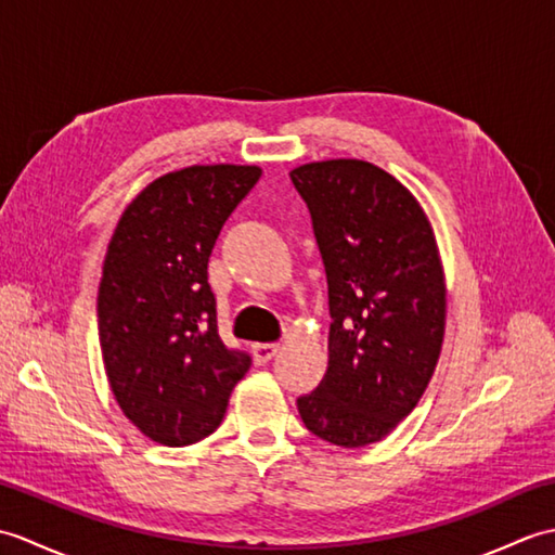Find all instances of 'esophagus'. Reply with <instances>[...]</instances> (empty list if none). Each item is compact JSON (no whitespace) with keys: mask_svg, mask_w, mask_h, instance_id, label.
Listing matches in <instances>:
<instances>
[{"mask_svg":"<svg viewBox=\"0 0 555 555\" xmlns=\"http://www.w3.org/2000/svg\"><path fill=\"white\" fill-rule=\"evenodd\" d=\"M279 352V344H255L253 346V358L257 364H264Z\"/></svg>","mask_w":555,"mask_h":555,"instance_id":"esophagus-1","label":"esophagus"}]
</instances>
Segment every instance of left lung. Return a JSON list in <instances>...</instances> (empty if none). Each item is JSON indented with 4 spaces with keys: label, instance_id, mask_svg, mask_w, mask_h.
Masks as SVG:
<instances>
[{
    "label": "left lung",
    "instance_id": "8db88e82",
    "mask_svg": "<svg viewBox=\"0 0 555 555\" xmlns=\"http://www.w3.org/2000/svg\"><path fill=\"white\" fill-rule=\"evenodd\" d=\"M312 217L328 284V367L298 412L314 436L360 448L396 429L441 352L446 288L417 199L360 159L291 171Z\"/></svg>",
    "mask_w": 555,
    "mask_h": 555
}]
</instances>
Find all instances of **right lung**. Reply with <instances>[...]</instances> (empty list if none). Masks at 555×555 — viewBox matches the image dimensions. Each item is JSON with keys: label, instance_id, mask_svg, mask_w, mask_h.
<instances>
[{"label": "right lung", "instance_id": "add662e5", "mask_svg": "<svg viewBox=\"0 0 555 555\" xmlns=\"http://www.w3.org/2000/svg\"><path fill=\"white\" fill-rule=\"evenodd\" d=\"M257 167L159 176L116 223L98 291V336L116 403L162 446L215 431L253 358L219 336L207 264L219 231L259 181Z\"/></svg>", "mask_w": 555, "mask_h": 555}]
</instances>
